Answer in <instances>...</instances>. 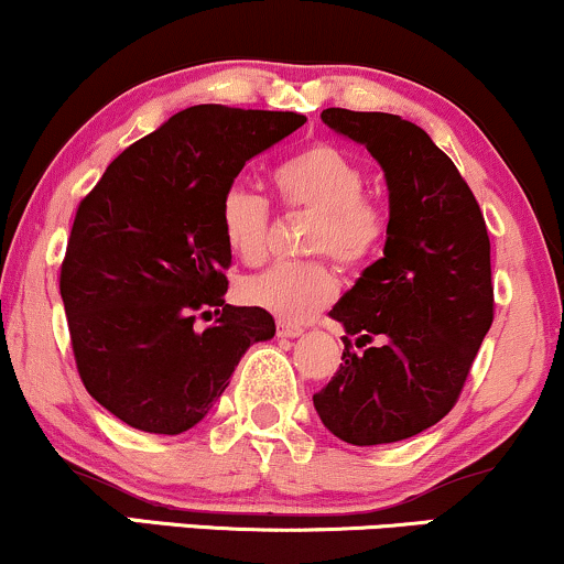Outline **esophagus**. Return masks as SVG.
I'll use <instances>...</instances> for the list:
<instances>
[{"label": "esophagus", "instance_id": "obj_1", "mask_svg": "<svg viewBox=\"0 0 564 564\" xmlns=\"http://www.w3.org/2000/svg\"><path fill=\"white\" fill-rule=\"evenodd\" d=\"M304 333L302 325H294V323H278V335L281 338H299V335Z\"/></svg>", "mask_w": 564, "mask_h": 564}]
</instances>
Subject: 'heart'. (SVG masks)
I'll use <instances>...</instances> for the list:
<instances>
[{
	"instance_id": "obj_1",
	"label": "heart",
	"mask_w": 564,
	"mask_h": 564,
	"mask_svg": "<svg viewBox=\"0 0 564 564\" xmlns=\"http://www.w3.org/2000/svg\"><path fill=\"white\" fill-rule=\"evenodd\" d=\"M275 195L286 208L315 213L310 231L312 252H327L340 265H359L380 245L384 218L365 197V171L333 145H310L289 155L270 174ZM218 226L239 260L260 262L268 249L270 208L265 197L245 187L220 197ZM249 306L265 310L286 323H302L330 304L338 294L333 270L319 260L275 262L239 286Z\"/></svg>"
}]
</instances>
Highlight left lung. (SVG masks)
Wrapping results in <instances>:
<instances>
[{
    "label": "left lung",
    "instance_id": "left-lung-1",
    "mask_svg": "<svg viewBox=\"0 0 564 564\" xmlns=\"http://www.w3.org/2000/svg\"><path fill=\"white\" fill-rule=\"evenodd\" d=\"M323 122L380 163L390 220L382 258L330 310L346 330L344 365L312 401L348 445L401 442L447 416L491 327L487 224L422 127L348 109H325ZM348 334L378 344L354 355Z\"/></svg>",
    "mask_w": 564,
    "mask_h": 564
}]
</instances>
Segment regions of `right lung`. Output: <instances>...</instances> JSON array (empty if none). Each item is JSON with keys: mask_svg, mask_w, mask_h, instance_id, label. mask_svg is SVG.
I'll list each match as a JSON object with an SVG mask.
<instances>
[{"mask_svg": "<svg viewBox=\"0 0 564 564\" xmlns=\"http://www.w3.org/2000/svg\"><path fill=\"white\" fill-rule=\"evenodd\" d=\"M306 122L294 111L189 106L117 155L77 208L59 291L85 390L151 434L203 422L247 348L275 335L224 302L231 249L220 197L245 163ZM224 305L199 332V308Z\"/></svg>", "mask_w": 564, "mask_h": 564, "instance_id": "add662e5", "label": "right lung"}]
</instances>
